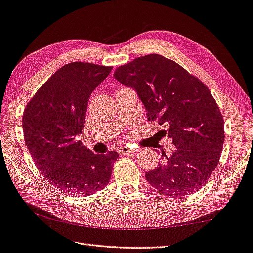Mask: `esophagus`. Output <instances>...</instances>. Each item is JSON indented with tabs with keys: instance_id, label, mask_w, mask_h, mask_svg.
Masks as SVG:
<instances>
[{
	"instance_id": "esophagus-1",
	"label": "esophagus",
	"mask_w": 253,
	"mask_h": 253,
	"mask_svg": "<svg viewBox=\"0 0 253 253\" xmlns=\"http://www.w3.org/2000/svg\"><path fill=\"white\" fill-rule=\"evenodd\" d=\"M119 153L120 154H130V153H133L134 152V150L133 149H130V148H128V146H125V145H123V146H121V148H119Z\"/></svg>"
}]
</instances>
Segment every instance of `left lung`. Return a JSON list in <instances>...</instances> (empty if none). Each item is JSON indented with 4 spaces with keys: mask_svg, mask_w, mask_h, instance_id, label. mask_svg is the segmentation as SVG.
<instances>
[{
    "mask_svg": "<svg viewBox=\"0 0 253 253\" xmlns=\"http://www.w3.org/2000/svg\"><path fill=\"white\" fill-rule=\"evenodd\" d=\"M114 78L136 89L149 121L166 129L177 151L145 173L163 195L184 197L209 180L224 143V120L209 88L180 64L162 55L138 57L117 68Z\"/></svg>",
    "mask_w": 253,
    "mask_h": 253,
    "instance_id": "obj_1",
    "label": "left lung"
}]
</instances>
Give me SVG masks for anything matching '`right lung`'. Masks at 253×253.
Returning <instances> with one entry per match:
<instances>
[{"label":"right lung","instance_id":"obj_1","mask_svg":"<svg viewBox=\"0 0 253 253\" xmlns=\"http://www.w3.org/2000/svg\"><path fill=\"white\" fill-rule=\"evenodd\" d=\"M111 70L80 61L64 64L23 111V136L33 162L52 186L68 195H91L112 177L119 154H95L76 140L84 128L91 92Z\"/></svg>","mask_w":253,"mask_h":253}]
</instances>
